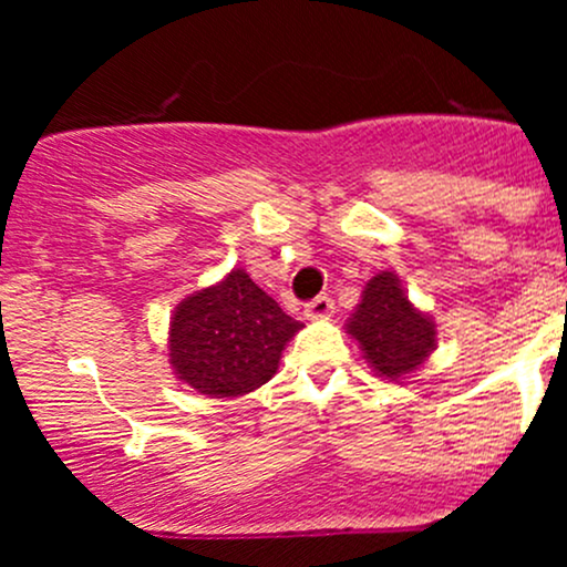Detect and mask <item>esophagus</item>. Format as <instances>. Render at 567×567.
I'll use <instances>...</instances> for the list:
<instances>
[{
	"instance_id": "1",
	"label": "esophagus",
	"mask_w": 567,
	"mask_h": 567,
	"mask_svg": "<svg viewBox=\"0 0 567 567\" xmlns=\"http://www.w3.org/2000/svg\"><path fill=\"white\" fill-rule=\"evenodd\" d=\"M306 317H311V320H322V317H330L336 311V303L330 296H317L315 301L306 303Z\"/></svg>"
}]
</instances>
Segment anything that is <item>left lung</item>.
<instances>
[{
	"label": "left lung",
	"instance_id": "left-lung-1",
	"mask_svg": "<svg viewBox=\"0 0 567 567\" xmlns=\"http://www.w3.org/2000/svg\"><path fill=\"white\" fill-rule=\"evenodd\" d=\"M347 333L360 343L370 368L392 381L413 373L437 347L434 322L410 303L392 271H381L365 285Z\"/></svg>",
	"mask_w": 567,
	"mask_h": 567
}]
</instances>
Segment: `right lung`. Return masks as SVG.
<instances>
[{
  "label": "right lung",
  "instance_id": "obj_1",
  "mask_svg": "<svg viewBox=\"0 0 567 567\" xmlns=\"http://www.w3.org/2000/svg\"><path fill=\"white\" fill-rule=\"evenodd\" d=\"M301 328L245 269H231L175 306L171 365L199 394H247L277 373L285 343Z\"/></svg>",
  "mask_w": 567,
  "mask_h": 567
}]
</instances>
